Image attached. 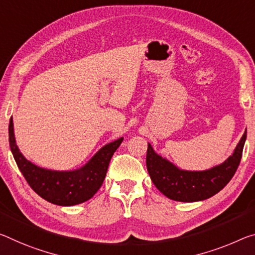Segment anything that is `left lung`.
I'll list each match as a JSON object with an SVG mask.
<instances>
[{
	"mask_svg": "<svg viewBox=\"0 0 255 255\" xmlns=\"http://www.w3.org/2000/svg\"><path fill=\"white\" fill-rule=\"evenodd\" d=\"M246 131L242 136L233 154L224 163L203 171L181 170L170 161L156 154L151 144L147 145L146 168L153 184L173 201L196 202L216 195L235 175L240 165Z\"/></svg>",
	"mask_w": 255,
	"mask_h": 255,
	"instance_id": "obj_1",
	"label": "left lung"
}]
</instances>
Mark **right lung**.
I'll return each mask as SVG.
<instances>
[{
  "label": "right lung",
  "mask_w": 255,
  "mask_h": 255,
  "mask_svg": "<svg viewBox=\"0 0 255 255\" xmlns=\"http://www.w3.org/2000/svg\"><path fill=\"white\" fill-rule=\"evenodd\" d=\"M124 137L104 145L84 167L71 171H56L40 168L28 161L15 144L13 120L9 124V142L19 170L28 185L42 199L50 203L70 207L92 199L106 178L109 163L123 143Z\"/></svg>",
  "instance_id": "add662e5"
}]
</instances>
